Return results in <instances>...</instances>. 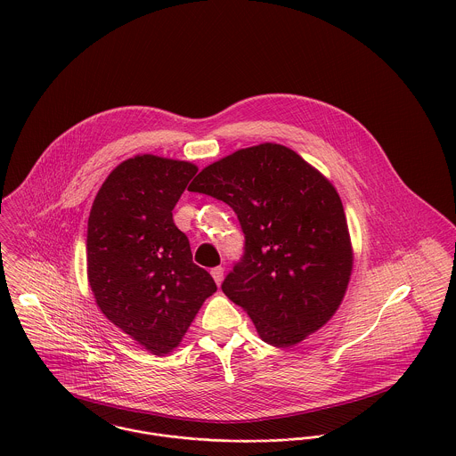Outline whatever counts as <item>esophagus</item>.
Masks as SVG:
<instances>
[{
    "label": "esophagus",
    "mask_w": 456,
    "mask_h": 456,
    "mask_svg": "<svg viewBox=\"0 0 456 456\" xmlns=\"http://www.w3.org/2000/svg\"><path fill=\"white\" fill-rule=\"evenodd\" d=\"M210 273H212L216 284L219 286V284L223 282V277H224V268H223V266H214V268L210 270Z\"/></svg>",
    "instance_id": "esophagus-1"
}]
</instances>
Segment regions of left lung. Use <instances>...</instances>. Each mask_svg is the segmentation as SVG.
Masks as SVG:
<instances>
[{"instance_id": "1", "label": "left lung", "mask_w": 456, "mask_h": 456, "mask_svg": "<svg viewBox=\"0 0 456 456\" xmlns=\"http://www.w3.org/2000/svg\"><path fill=\"white\" fill-rule=\"evenodd\" d=\"M190 191L228 203L244 232V255L223 293L261 338L304 340L340 305L353 253L342 201L325 177L279 143L240 149L203 168Z\"/></svg>"}]
</instances>
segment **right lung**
Returning <instances> with one entry per match:
<instances>
[{"instance_id":"obj_1","label":"right lung","mask_w":456,"mask_h":456,"mask_svg":"<svg viewBox=\"0 0 456 456\" xmlns=\"http://www.w3.org/2000/svg\"><path fill=\"white\" fill-rule=\"evenodd\" d=\"M195 165L134 156L103 183L87 221V277L102 313L154 354L179 346L216 289L172 210Z\"/></svg>"}]
</instances>
